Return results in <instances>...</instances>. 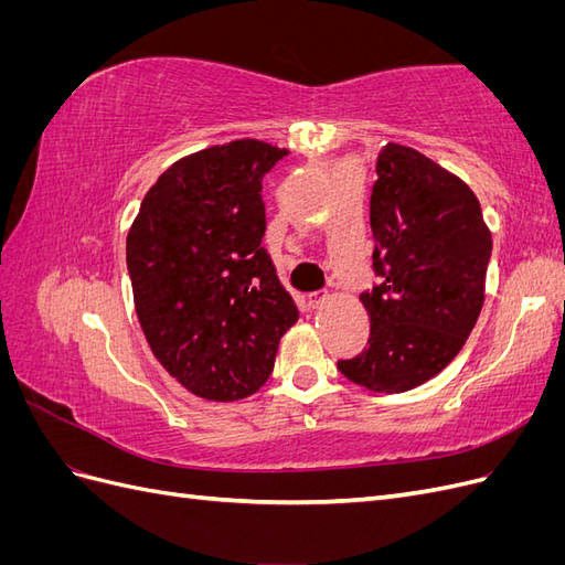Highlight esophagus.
<instances>
[{
  "label": "esophagus",
  "mask_w": 565,
  "mask_h": 565,
  "mask_svg": "<svg viewBox=\"0 0 565 565\" xmlns=\"http://www.w3.org/2000/svg\"><path fill=\"white\" fill-rule=\"evenodd\" d=\"M324 299H328V295H322V292H309V295H306V301H309V306H313V309H316V306H320Z\"/></svg>",
  "instance_id": "esophagus-1"
}]
</instances>
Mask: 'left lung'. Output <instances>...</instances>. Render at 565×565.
Here are the masks:
<instances>
[{
	"mask_svg": "<svg viewBox=\"0 0 565 565\" xmlns=\"http://www.w3.org/2000/svg\"><path fill=\"white\" fill-rule=\"evenodd\" d=\"M374 169L380 285L361 295L370 339L337 367L374 393H403L436 377L465 347L486 301L492 235L471 188L419 150L391 141Z\"/></svg>",
	"mask_w": 565,
	"mask_h": 565,
	"instance_id": "left-lung-1",
	"label": "left lung"
}]
</instances>
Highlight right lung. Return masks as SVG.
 <instances>
[{"mask_svg": "<svg viewBox=\"0 0 565 565\" xmlns=\"http://www.w3.org/2000/svg\"><path fill=\"white\" fill-rule=\"evenodd\" d=\"M287 148L259 139L177 160L127 233V268L152 355L204 401L259 391L299 311L262 247V179Z\"/></svg>", "mask_w": 565, "mask_h": 565, "instance_id": "right-lung-1", "label": "right lung"}]
</instances>
